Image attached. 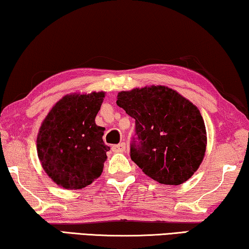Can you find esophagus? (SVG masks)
I'll use <instances>...</instances> for the list:
<instances>
[{
  "instance_id": "34e87169",
  "label": "esophagus",
  "mask_w": 249,
  "mask_h": 249,
  "mask_svg": "<svg viewBox=\"0 0 249 249\" xmlns=\"http://www.w3.org/2000/svg\"><path fill=\"white\" fill-rule=\"evenodd\" d=\"M112 150L113 152H124L126 150V144L124 142H122L120 144H117V145H113Z\"/></svg>"
}]
</instances>
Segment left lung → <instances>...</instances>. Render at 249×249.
<instances>
[{
    "label": "left lung",
    "mask_w": 249,
    "mask_h": 249,
    "mask_svg": "<svg viewBox=\"0 0 249 249\" xmlns=\"http://www.w3.org/2000/svg\"><path fill=\"white\" fill-rule=\"evenodd\" d=\"M116 104L135 120L129 155L139 168L162 184L190 179L207 144L205 122L194 104L164 86L121 91Z\"/></svg>",
    "instance_id": "left-lung-1"
}]
</instances>
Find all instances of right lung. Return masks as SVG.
<instances>
[{"label": "right lung", "mask_w": 249, "mask_h": 249, "mask_svg": "<svg viewBox=\"0 0 249 249\" xmlns=\"http://www.w3.org/2000/svg\"><path fill=\"white\" fill-rule=\"evenodd\" d=\"M105 92L67 95L53 107L40 127L36 150L46 173L68 190L83 189L101 176L109 151L105 128L95 117Z\"/></svg>", "instance_id": "right-lung-1"}]
</instances>
